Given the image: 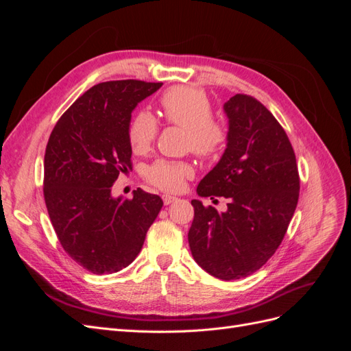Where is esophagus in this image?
Segmentation results:
<instances>
[{"instance_id": "1", "label": "esophagus", "mask_w": 351, "mask_h": 351, "mask_svg": "<svg viewBox=\"0 0 351 351\" xmlns=\"http://www.w3.org/2000/svg\"><path fill=\"white\" fill-rule=\"evenodd\" d=\"M162 200H164L165 205H169V204H173V202H176L177 197H174L171 195H162Z\"/></svg>"}]
</instances>
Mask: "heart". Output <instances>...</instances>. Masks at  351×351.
<instances>
[{
	"instance_id": "b5f03b06",
	"label": "heart",
	"mask_w": 351,
	"mask_h": 351,
	"mask_svg": "<svg viewBox=\"0 0 351 351\" xmlns=\"http://www.w3.org/2000/svg\"><path fill=\"white\" fill-rule=\"evenodd\" d=\"M159 108L168 124L183 127L186 130V146L202 159L217 158L228 141V130L221 121L212 119L214 108L208 95L196 88L174 86L162 93ZM159 123L149 111L142 110L133 115L127 129L132 151L143 155L151 151L158 136ZM146 182L164 190L180 192L186 180L195 176L192 164L186 161L159 158L145 168Z\"/></svg>"
}]
</instances>
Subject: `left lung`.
Instances as JSON below:
<instances>
[{"label":"left lung","mask_w":351,"mask_h":351,"mask_svg":"<svg viewBox=\"0 0 351 351\" xmlns=\"http://www.w3.org/2000/svg\"><path fill=\"white\" fill-rule=\"evenodd\" d=\"M228 143L197 195L228 199L227 210L192 200L189 246L200 268L231 281L261 269L277 252L299 200L300 177L289 136L263 104L237 93L226 102Z\"/></svg>","instance_id":"8db88e82"}]
</instances>
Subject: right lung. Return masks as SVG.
<instances>
[{"instance_id": "right-lung-1", "label": "right lung", "mask_w": 351, "mask_h": 351, "mask_svg": "<svg viewBox=\"0 0 351 351\" xmlns=\"http://www.w3.org/2000/svg\"><path fill=\"white\" fill-rule=\"evenodd\" d=\"M162 86L111 80L84 92L52 129L44 159V199L62 249L92 274L119 272L139 254L162 199L137 189L114 199L120 173L132 169V111Z\"/></svg>"}]
</instances>
